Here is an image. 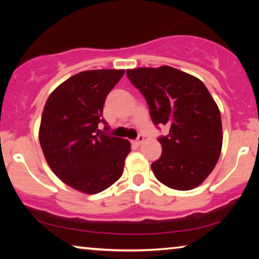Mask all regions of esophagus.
<instances>
[{
  "label": "esophagus",
  "instance_id": "34e87169",
  "mask_svg": "<svg viewBox=\"0 0 259 259\" xmlns=\"http://www.w3.org/2000/svg\"><path fill=\"white\" fill-rule=\"evenodd\" d=\"M144 139H145V138L143 136H139V137H138L137 140L133 141V145H136V146H140V145L144 143Z\"/></svg>",
  "mask_w": 259,
  "mask_h": 259
}]
</instances>
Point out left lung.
Segmentation results:
<instances>
[{"label": "left lung", "instance_id": "8db88e82", "mask_svg": "<svg viewBox=\"0 0 259 259\" xmlns=\"http://www.w3.org/2000/svg\"><path fill=\"white\" fill-rule=\"evenodd\" d=\"M146 99L154 125H167L159 138L162 153L152 162L155 178L175 190L199 186L213 171L221 155V112L198 77L169 66L126 70Z\"/></svg>", "mask_w": 259, "mask_h": 259}]
</instances>
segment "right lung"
Masks as SVG:
<instances>
[{
    "label": "right lung",
    "instance_id": "obj_1",
    "mask_svg": "<svg viewBox=\"0 0 259 259\" xmlns=\"http://www.w3.org/2000/svg\"><path fill=\"white\" fill-rule=\"evenodd\" d=\"M123 69L84 70L70 76L49 95L38 139L52 171L82 193L95 194L113 185L131 152L128 140L100 134L104 104ZM108 130V126L105 127Z\"/></svg>",
    "mask_w": 259,
    "mask_h": 259
}]
</instances>
